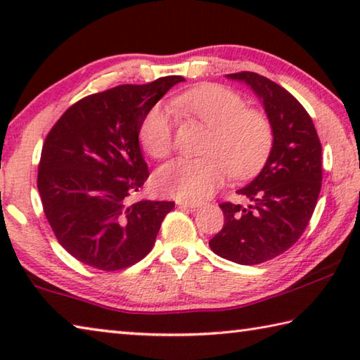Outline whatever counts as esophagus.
Wrapping results in <instances>:
<instances>
[{
  "label": "esophagus",
  "instance_id": "34e87169",
  "mask_svg": "<svg viewBox=\"0 0 360 360\" xmlns=\"http://www.w3.org/2000/svg\"><path fill=\"white\" fill-rule=\"evenodd\" d=\"M176 205L179 206V208H188V210H198L202 208L203 203H195V202H187V200H178Z\"/></svg>",
  "mask_w": 360,
  "mask_h": 360
}]
</instances>
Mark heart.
Returning <instances> with one entry per match:
<instances>
[{"mask_svg": "<svg viewBox=\"0 0 360 360\" xmlns=\"http://www.w3.org/2000/svg\"><path fill=\"white\" fill-rule=\"evenodd\" d=\"M174 112L202 120L211 129L203 157H179L160 167L155 187L179 200H200L221 187L225 176L243 179L262 168L273 146V127L266 115L249 109L241 95L221 85H203L174 96ZM139 143L149 155L162 158L173 146L172 109L152 106L139 124Z\"/></svg>", "mask_w": 360, "mask_h": 360, "instance_id": "1", "label": "heart"}]
</instances>
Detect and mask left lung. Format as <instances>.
<instances>
[{
    "label": "left lung",
    "mask_w": 360,
    "mask_h": 360,
    "mask_svg": "<svg viewBox=\"0 0 360 360\" xmlns=\"http://www.w3.org/2000/svg\"><path fill=\"white\" fill-rule=\"evenodd\" d=\"M227 77L259 96L271 122L273 146L257 178L238 191L249 205H219L224 227L210 248L235 264L257 265L288 251L307 229L321 192L322 148L307 109L281 85L251 71Z\"/></svg>",
    "instance_id": "left-lung-1"
}]
</instances>
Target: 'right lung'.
I'll use <instances>...</instances> for the list:
<instances>
[{
  "label": "right lung",
  "instance_id": "right-lung-1",
  "mask_svg": "<svg viewBox=\"0 0 360 360\" xmlns=\"http://www.w3.org/2000/svg\"><path fill=\"white\" fill-rule=\"evenodd\" d=\"M182 81L167 76L85 96L46 136L38 168L42 208L60 245L82 264L124 270L154 246L174 203H129L149 178L138 131L146 112Z\"/></svg>",
  "mask_w": 360,
  "mask_h": 360
}]
</instances>
